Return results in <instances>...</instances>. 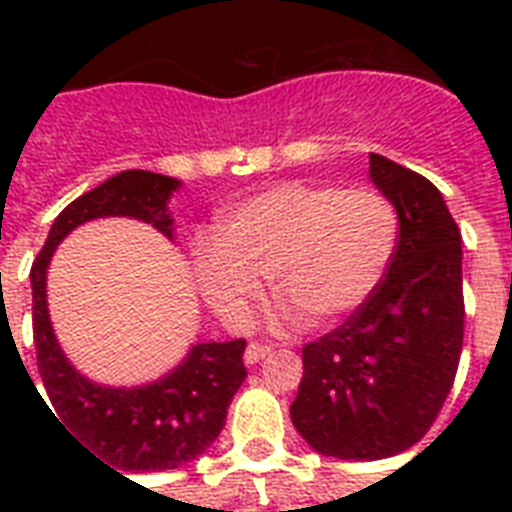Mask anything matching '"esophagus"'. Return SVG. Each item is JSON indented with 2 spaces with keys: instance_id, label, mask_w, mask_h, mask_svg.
Masks as SVG:
<instances>
[{
  "instance_id": "obj_1",
  "label": "esophagus",
  "mask_w": 512,
  "mask_h": 512,
  "mask_svg": "<svg viewBox=\"0 0 512 512\" xmlns=\"http://www.w3.org/2000/svg\"><path fill=\"white\" fill-rule=\"evenodd\" d=\"M268 353H271V345H263V342H249L247 350H244V361H247L249 366L260 364Z\"/></svg>"
}]
</instances>
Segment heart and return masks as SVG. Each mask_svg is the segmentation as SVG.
<instances>
[{
    "label": "heart",
    "mask_w": 512,
    "mask_h": 512,
    "mask_svg": "<svg viewBox=\"0 0 512 512\" xmlns=\"http://www.w3.org/2000/svg\"><path fill=\"white\" fill-rule=\"evenodd\" d=\"M398 244V212L374 188L279 183L233 204L193 241V276L209 308L244 324L263 279L284 316L332 324L372 297Z\"/></svg>",
    "instance_id": "b5f03b06"
}]
</instances>
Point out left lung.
Instances as JSON below:
<instances>
[{
  "mask_svg": "<svg viewBox=\"0 0 512 512\" xmlns=\"http://www.w3.org/2000/svg\"><path fill=\"white\" fill-rule=\"evenodd\" d=\"M369 177L398 212L380 287L303 348L289 406L297 433L337 460H382L414 446L454 385L465 335L462 236L428 177L369 154Z\"/></svg>",
  "mask_w": 512,
  "mask_h": 512,
  "instance_id": "obj_1",
  "label": "left lung"
}]
</instances>
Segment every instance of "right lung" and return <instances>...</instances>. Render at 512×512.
<instances>
[{"label":"right lung","instance_id":"1","mask_svg":"<svg viewBox=\"0 0 512 512\" xmlns=\"http://www.w3.org/2000/svg\"><path fill=\"white\" fill-rule=\"evenodd\" d=\"M180 180L146 170L108 177L71 201L50 228L31 265L36 366L50 396V414L92 457L119 470L156 473L180 468L207 452L225 425L231 398L247 377V340L199 342L162 380L140 388H106L76 372L63 356L47 313V265L76 225L95 217H135L172 239L167 209ZM47 404V401H44ZM122 476V473H119Z\"/></svg>","mask_w":512,"mask_h":512}]
</instances>
